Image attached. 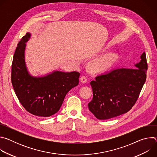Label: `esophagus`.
Masks as SVG:
<instances>
[{
    "label": "esophagus",
    "mask_w": 157,
    "mask_h": 157,
    "mask_svg": "<svg viewBox=\"0 0 157 157\" xmlns=\"http://www.w3.org/2000/svg\"><path fill=\"white\" fill-rule=\"evenodd\" d=\"M80 81L82 82V83H86L87 81V78L86 76H82L81 78H80Z\"/></svg>",
    "instance_id": "34e87169"
}]
</instances>
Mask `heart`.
<instances>
[{
	"label": "heart",
	"mask_w": 157,
	"mask_h": 157,
	"mask_svg": "<svg viewBox=\"0 0 157 157\" xmlns=\"http://www.w3.org/2000/svg\"><path fill=\"white\" fill-rule=\"evenodd\" d=\"M115 61V56L113 53L105 54L93 63V68L95 70H102L109 68Z\"/></svg>",
	"instance_id": "heart-1"
}]
</instances>
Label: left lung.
Segmentation results:
<instances>
[{
    "mask_svg": "<svg viewBox=\"0 0 157 157\" xmlns=\"http://www.w3.org/2000/svg\"><path fill=\"white\" fill-rule=\"evenodd\" d=\"M136 68H116L91 81L93 98L89 110L99 120L127 113L136 103L146 81L148 64L145 52Z\"/></svg>",
    "mask_w": 157,
    "mask_h": 157,
    "instance_id": "left-lung-1",
    "label": "left lung"
}]
</instances>
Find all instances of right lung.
Here are the masks:
<instances>
[{"label": "right lung", "mask_w": 157, "mask_h": 157, "mask_svg": "<svg viewBox=\"0 0 157 157\" xmlns=\"http://www.w3.org/2000/svg\"><path fill=\"white\" fill-rule=\"evenodd\" d=\"M28 32L17 44L12 64V84L20 102L29 113L38 117H50L59 110L68 91L78 86L80 73L55 71L42 78L31 76L24 59Z\"/></svg>", "instance_id": "obj_1"}]
</instances>
